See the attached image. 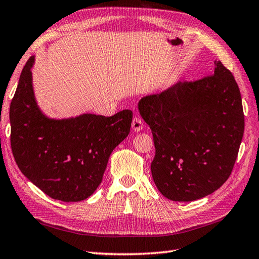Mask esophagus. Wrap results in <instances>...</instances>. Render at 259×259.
I'll list each match as a JSON object with an SVG mask.
<instances>
[{"mask_svg": "<svg viewBox=\"0 0 259 259\" xmlns=\"http://www.w3.org/2000/svg\"><path fill=\"white\" fill-rule=\"evenodd\" d=\"M132 128H133V131H135V132H140L143 128V121L140 118V117L135 116L133 120H132Z\"/></svg>", "mask_w": 259, "mask_h": 259, "instance_id": "1", "label": "esophagus"}]
</instances>
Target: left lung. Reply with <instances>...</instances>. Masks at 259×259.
Instances as JSON below:
<instances>
[{"label": "left lung", "instance_id": "8db88e82", "mask_svg": "<svg viewBox=\"0 0 259 259\" xmlns=\"http://www.w3.org/2000/svg\"><path fill=\"white\" fill-rule=\"evenodd\" d=\"M139 110L153 135L151 172L159 192L190 202L215 192L232 172L245 130L240 90L220 61L202 79L144 97Z\"/></svg>", "mask_w": 259, "mask_h": 259}]
</instances>
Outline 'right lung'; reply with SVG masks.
<instances>
[{
  "label": "right lung",
  "instance_id": "add662e5",
  "mask_svg": "<svg viewBox=\"0 0 259 259\" xmlns=\"http://www.w3.org/2000/svg\"><path fill=\"white\" fill-rule=\"evenodd\" d=\"M30 57L10 105L11 149L19 169L48 196L80 202L99 186L113 150L128 135L133 113L84 114L55 120L36 105Z\"/></svg>",
  "mask_w": 259,
  "mask_h": 259
}]
</instances>
